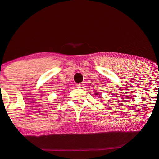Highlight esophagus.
<instances>
[{
    "label": "esophagus",
    "mask_w": 159,
    "mask_h": 159,
    "mask_svg": "<svg viewBox=\"0 0 159 159\" xmlns=\"http://www.w3.org/2000/svg\"><path fill=\"white\" fill-rule=\"evenodd\" d=\"M78 86V88H80V89H81V88H84V83H81V84H78L77 85H76Z\"/></svg>",
    "instance_id": "1"
}]
</instances>
